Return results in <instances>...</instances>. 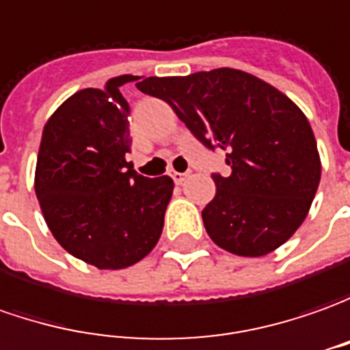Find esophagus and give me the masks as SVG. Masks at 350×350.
Wrapping results in <instances>:
<instances>
[{
    "label": "esophagus",
    "instance_id": "34e87169",
    "mask_svg": "<svg viewBox=\"0 0 350 350\" xmlns=\"http://www.w3.org/2000/svg\"><path fill=\"white\" fill-rule=\"evenodd\" d=\"M185 178H187V172H172V180H174L176 184H184Z\"/></svg>",
    "mask_w": 350,
    "mask_h": 350
}]
</instances>
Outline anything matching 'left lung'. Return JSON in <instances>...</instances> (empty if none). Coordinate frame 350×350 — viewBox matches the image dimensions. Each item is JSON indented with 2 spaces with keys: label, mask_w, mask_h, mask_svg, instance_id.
Returning <instances> with one entry per match:
<instances>
[{
  "label": "left lung",
  "mask_w": 350,
  "mask_h": 350,
  "mask_svg": "<svg viewBox=\"0 0 350 350\" xmlns=\"http://www.w3.org/2000/svg\"><path fill=\"white\" fill-rule=\"evenodd\" d=\"M135 85L166 101L205 147L226 151L232 172L213 174L216 195L203 208L218 247L265 256L297 232L322 165L310 122L287 95L237 68L149 76Z\"/></svg>",
  "instance_id": "left-lung-1"
}]
</instances>
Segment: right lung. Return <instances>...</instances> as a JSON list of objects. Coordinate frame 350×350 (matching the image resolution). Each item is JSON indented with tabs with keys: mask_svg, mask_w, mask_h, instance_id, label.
I'll list each match as a JSON object with an SVG mask.
<instances>
[{
	"mask_svg": "<svg viewBox=\"0 0 350 350\" xmlns=\"http://www.w3.org/2000/svg\"><path fill=\"white\" fill-rule=\"evenodd\" d=\"M111 78L70 95L44 126L34 189L59 245L99 270L139 262L159 241L174 182L145 178L126 161L130 107Z\"/></svg>",
	"mask_w": 350,
	"mask_h": 350,
	"instance_id": "add662e5",
	"label": "right lung"
}]
</instances>
